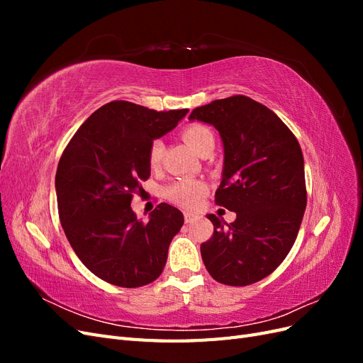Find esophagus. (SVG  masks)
<instances>
[{
    "label": "esophagus",
    "mask_w": 363,
    "mask_h": 363,
    "mask_svg": "<svg viewBox=\"0 0 363 363\" xmlns=\"http://www.w3.org/2000/svg\"><path fill=\"white\" fill-rule=\"evenodd\" d=\"M196 219H199V216H196L195 213H191V212H186V213H184V221H186V224L194 223V221H196Z\"/></svg>",
    "instance_id": "obj_1"
}]
</instances>
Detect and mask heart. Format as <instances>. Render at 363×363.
<instances>
[{"label":"heart","mask_w":363,"mask_h":363,"mask_svg":"<svg viewBox=\"0 0 363 363\" xmlns=\"http://www.w3.org/2000/svg\"><path fill=\"white\" fill-rule=\"evenodd\" d=\"M183 139L186 144H188L194 151L200 152L208 142L213 140V133L211 130L200 124L189 125L183 131ZM163 152V144L160 140H155L151 144L150 152H148V160L151 167H156L162 159ZM207 192V184L201 180H194V179H184L174 182L168 186L167 189V199L184 208H194L199 206L203 196Z\"/></svg>","instance_id":"heart-1"}]
</instances>
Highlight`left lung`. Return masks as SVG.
I'll use <instances>...</instances> for the list:
<instances>
[{"mask_svg": "<svg viewBox=\"0 0 363 363\" xmlns=\"http://www.w3.org/2000/svg\"><path fill=\"white\" fill-rule=\"evenodd\" d=\"M191 121L213 125L224 145L215 201L236 213L235 223L207 215L213 235L201 244L211 276L247 286L288 256L306 211L304 159L298 140L268 107L244 95L196 107Z\"/></svg>", "mask_w": 363, "mask_h": 363, "instance_id": "obj_1", "label": "left lung"}]
</instances>
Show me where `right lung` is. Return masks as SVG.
<instances>
[{"instance_id":"1","label":"right lung","mask_w":363,"mask_h":363,"mask_svg":"<svg viewBox=\"0 0 363 363\" xmlns=\"http://www.w3.org/2000/svg\"><path fill=\"white\" fill-rule=\"evenodd\" d=\"M188 112L107 103L84 121L60 157L56 194L65 235L83 265L115 286L155 281L184 223L179 208L167 203L144 223L130 203L150 177L152 140L169 133Z\"/></svg>"}]
</instances>
